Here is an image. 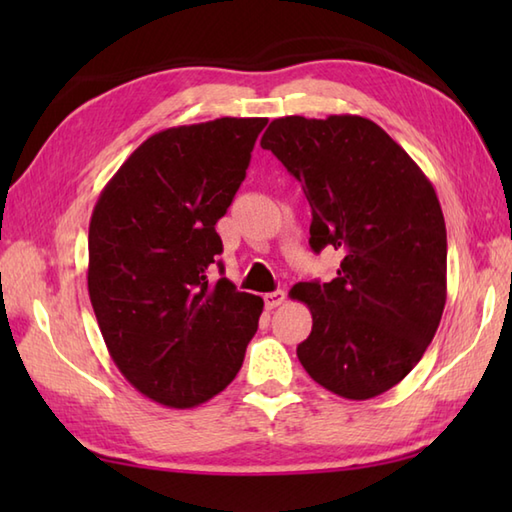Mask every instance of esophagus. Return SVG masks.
Listing matches in <instances>:
<instances>
[{"mask_svg": "<svg viewBox=\"0 0 512 512\" xmlns=\"http://www.w3.org/2000/svg\"><path fill=\"white\" fill-rule=\"evenodd\" d=\"M286 301V292L284 290H275V292H268V295H264V303L268 310H273L277 306H281V303Z\"/></svg>", "mask_w": 512, "mask_h": 512, "instance_id": "obj_1", "label": "esophagus"}]
</instances>
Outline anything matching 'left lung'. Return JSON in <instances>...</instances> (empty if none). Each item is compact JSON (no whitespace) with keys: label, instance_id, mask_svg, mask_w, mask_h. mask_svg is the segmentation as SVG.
I'll return each instance as SVG.
<instances>
[{"label":"left lung","instance_id":"left-lung-1","mask_svg":"<svg viewBox=\"0 0 512 512\" xmlns=\"http://www.w3.org/2000/svg\"><path fill=\"white\" fill-rule=\"evenodd\" d=\"M262 147L301 182L314 253L343 255L328 284L290 290L312 312L299 361L336 396L383 394L418 365L447 303V226L433 184L363 116L275 118Z\"/></svg>","mask_w":512,"mask_h":512}]
</instances>
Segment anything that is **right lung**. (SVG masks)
<instances>
[{"instance_id":"add662e5","label":"right lung","mask_w":512,"mask_h":512,"mask_svg":"<svg viewBox=\"0 0 512 512\" xmlns=\"http://www.w3.org/2000/svg\"><path fill=\"white\" fill-rule=\"evenodd\" d=\"M268 118H215L149 136L107 182L90 220L88 290L107 350L140 394L189 409L231 383L262 297L220 266L215 224L246 178Z\"/></svg>"}]
</instances>
